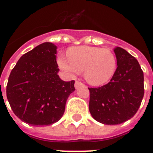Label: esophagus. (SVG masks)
<instances>
[{"label":"esophagus","mask_w":153,"mask_h":153,"mask_svg":"<svg viewBox=\"0 0 153 153\" xmlns=\"http://www.w3.org/2000/svg\"><path fill=\"white\" fill-rule=\"evenodd\" d=\"M81 86H85L83 83H81L79 81H75V83H74V87H75V88H79V87Z\"/></svg>","instance_id":"obj_1"}]
</instances>
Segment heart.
Masks as SVG:
<instances>
[{
    "instance_id": "1",
    "label": "heart",
    "mask_w": 153,
    "mask_h": 153,
    "mask_svg": "<svg viewBox=\"0 0 153 153\" xmlns=\"http://www.w3.org/2000/svg\"><path fill=\"white\" fill-rule=\"evenodd\" d=\"M67 56L58 57L60 69L71 74L84 72L85 79L94 86L108 83L116 70V57L107 48L88 46L71 47L67 51Z\"/></svg>"
}]
</instances>
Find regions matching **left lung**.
I'll return each mask as SVG.
<instances>
[{
  "label": "left lung",
  "instance_id": "1",
  "mask_svg": "<svg viewBox=\"0 0 153 153\" xmlns=\"http://www.w3.org/2000/svg\"><path fill=\"white\" fill-rule=\"evenodd\" d=\"M117 68L109 83L88 88L89 111L97 121L119 125L138 111L144 95L143 72L138 60L121 47L114 49Z\"/></svg>",
  "mask_w": 153,
  "mask_h": 153
}]
</instances>
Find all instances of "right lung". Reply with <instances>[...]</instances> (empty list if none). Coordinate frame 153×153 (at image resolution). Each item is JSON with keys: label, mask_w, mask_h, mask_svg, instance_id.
Masks as SVG:
<instances>
[{"label": "right lung", "mask_w": 153, "mask_h": 153, "mask_svg": "<svg viewBox=\"0 0 153 153\" xmlns=\"http://www.w3.org/2000/svg\"><path fill=\"white\" fill-rule=\"evenodd\" d=\"M56 46L44 42L23 55L10 72L6 96L15 115L28 125H50L62 117L74 80L57 73Z\"/></svg>", "instance_id": "1"}]
</instances>
